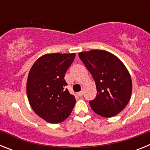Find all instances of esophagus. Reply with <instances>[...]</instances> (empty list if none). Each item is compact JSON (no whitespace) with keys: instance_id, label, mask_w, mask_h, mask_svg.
Returning a JSON list of instances; mask_svg holds the SVG:
<instances>
[{"instance_id":"1","label":"esophagus","mask_w":150,"mask_h":150,"mask_svg":"<svg viewBox=\"0 0 150 150\" xmlns=\"http://www.w3.org/2000/svg\"><path fill=\"white\" fill-rule=\"evenodd\" d=\"M83 91H79V92H78V93H77V95L79 97H82V96H83Z\"/></svg>"}]
</instances>
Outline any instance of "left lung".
<instances>
[{"mask_svg":"<svg viewBox=\"0 0 150 150\" xmlns=\"http://www.w3.org/2000/svg\"><path fill=\"white\" fill-rule=\"evenodd\" d=\"M79 57L96 84L97 96L89 102L92 110L106 118L119 114L132 96V81L128 69L118 57L106 50L79 52Z\"/></svg>","mask_w":150,"mask_h":150,"instance_id":"1","label":"left lung"}]
</instances>
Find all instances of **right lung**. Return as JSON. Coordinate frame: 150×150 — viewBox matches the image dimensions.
Returning a JSON list of instances; mask_svg holds the SVG:
<instances>
[{
  "instance_id": "add662e5",
  "label": "right lung",
  "mask_w": 150,
  "mask_h": 150,
  "mask_svg": "<svg viewBox=\"0 0 150 150\" xmlns=\"http://www.w3.org/2000/svg\"><path fill=\"white\" fill-rule=\"evenodd\" d=\"M75 56V53L45 54L29 71L26 84L29 104L36 114L47 122L64 121L76 104L64 79Z\"/></svg>"
}]
</instances>
